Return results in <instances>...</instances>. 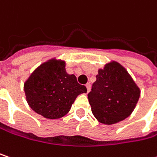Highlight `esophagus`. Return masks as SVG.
<instances>
[{
  "label": "esophagus",
  "instance_id": "obj_1",
  "mask_svg": "<svg viewBox=\"0 0 157 157\" xmlns=\"http://www.w3.org/2000/svg\"><path fill=\"white\" fill-rule=\"evenodd\" d=\"M85 86H86V88H87V91L89 92V91L90 90V83H87Z\"/></svg>",
  "mask_w": 157,
  "mask_h": 157
}]
</instances>
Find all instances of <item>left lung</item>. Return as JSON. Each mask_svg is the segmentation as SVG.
<instances>
[{
	"label": "left lung",
	"mask_w": 157,
	"mask_h": 157,
	"mask_svg": "<svg viewBox=\"0 0 157 157\" xmlns=\"http://www.w3.org/2000/svg\"><path fill=\"white\" fill-rule=\"evenodd\" d=\"M96 78L88 98L98 121L103 124H114L132 115L140 96V89L125 67L111 60L98 70Z\"/></svg>",
	"instance_id": "obj_1"
}]
</instances>
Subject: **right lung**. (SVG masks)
<instances>
[{
  "instance_id": "add662e5",
  "label": "right lung",
  "mask_w": 157,
  "mask_h": 157,
  "mask_svg": "<svg viewBox=\"0 0 157 157\" xmlns=\"http://www.w3.org/2000/svg\"><path fill=\"white\" fill-rule=\"evenodd\" d=\"M26 102L35 113L47 119H59L70 111L79 94L87 89L67 74L66 61L52 58L33 71L24 83Z\"/></svg>"
}]
</instances>
